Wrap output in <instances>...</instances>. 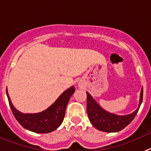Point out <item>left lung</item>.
Masks as SVG:
<instances>
[{
	"label": "left lung",
	"instance_id": "8db88e82",
	"mask_svg": "<svg viewBox=\"0 0 151 151\" xmlns=\"http://www.w3.org/2000/svg\"><path fill=\"white\" fill-rule=\"evenodd\" d=\"M87 94V112L89 120L97 129L105 132H117L131 123L138 113L143 100V88L140 94L138 107L132 113L125 116H118L103 109L94 101L88 92Z\"/></svg>",
	"mask_w": 151,
	"mask_h": 151
}]
</instances>
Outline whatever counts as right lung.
Listing matches in <instances>:
<instances>
[{"mask_svg": "<svg viewBox=\"0 0 151 151\" xmlns=\"http://www.w3.org/2000/svg\"><path fill=\"white\" fill-rule=\"evenodd\" d=\"M75 92L72 86L60 94L57 101L47 110L37 113H22L17 110L12 104L6 89L9 104L13 116L24 129L35 133H49L56 130L62 124L66 108L71 96Z\"/></svg>", "mask_w": 151, "mask_h": 151, "instance_id": "1", "label": "right lung"}]
</instances>
